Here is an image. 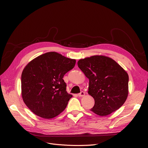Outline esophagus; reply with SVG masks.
Returning <instances> with one entry per match:
<instances>
[{
	"mask_svg": "<svg viewBox=\"0 0 148 148\" xmlns=\"http://www.w3.org/2000/svg\"><path fill=\"white\" fill-rule=\"evenodd\" d=\"M84 95H85V93H84V92H83V91H82L80 93H79V94H78V96L80 97H83V96H84Z\"/></svg>",
	"mask_w": 148,
	"mask_h": 148,
	"instance_id": "obj_1",
	"label": "esophagus"
}]
</instances>
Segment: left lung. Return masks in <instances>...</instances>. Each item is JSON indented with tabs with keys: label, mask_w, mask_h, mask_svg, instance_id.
I'll return each instance as SVG.
<instances>
[{
	"label": "left lung",
	"mask_w": 148,
	"mask_h": 148,
	"mask_svg": "<svg viewBox=\"0 0 148 148\" xmlns=\"http://www.w3.org/2000/svg\"><path fill=\"white\" fill-rule=\"evenodd\" d=\"M77 64L89 80L88 94L95 100L90 110L105 116L119 109L128 94L129 77L125 70L104 56L80 59Z\"/></svg>",
	"instance_id": "8db88e82"
}]
</instances>
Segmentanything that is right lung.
<instances>
[{
    "label": "right lung",
    "instance_id": "obj_1",
    "mask_svg": "<svg viewBox=\"0 0 148 148\" xmlns=\"http://www.w3.org/2000/svg\"><path fill=\"white\" fill-rule=\"evenodd\" d=\"M75 62L56 52H49L26 66L21 74L22 98L34 113L51 119L65 109L73 95L67 93L63 77Z\"/></svg>",
    "mask_w": 148,
    "mask_h": 148
}]
</instances>
